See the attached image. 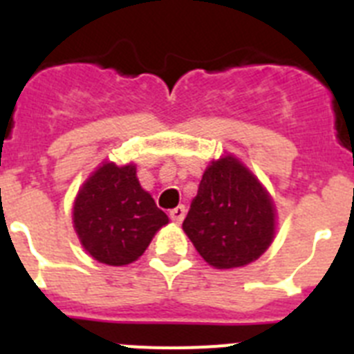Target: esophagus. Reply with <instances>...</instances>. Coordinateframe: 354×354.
Here are the masks:
<instances>
[{"label":"esophagus","instance_id":"1","mask_svg":"<svg viewBox=\"0 0 354 354\" xmlns=\"http://www.w3.org/2000/svg\"><path fill=\"white\" fill-rule=\"evenodd\" d=\"M184 216H186V207L184 205H179V207H175L170 211V220L175 221V223H180L184 220Z\"/></svg>","mask_w":354,"mask_h":354}]
</instances>
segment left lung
Listing matches in <instances>:
<instances>
[{
  "instance_id": "left-lung-1",
  "label": "left lung",
  "mask_w": 354,
  "mask_h": 354,
  "mask_svg": "<svg viewBox=\"0 0 354 354\" xmlns=\"http://www.w3.org/2000/svg\"><path fill=\"white\" fill-rule=\"evenodd\" d=\"M196 252L218 270L257 261L274 234V205L236 158L212 161L183 223Z\"/></svg>"
}]
</instances>
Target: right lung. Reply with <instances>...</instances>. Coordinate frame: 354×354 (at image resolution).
I'll list each match as a JSON object with an SVG mask.
<instances>
[{
	"mask_svg": "<svg viewBox=\"0 0 354 354\" xmlns=\"http://www.w3.org/2000/svg\"><path fill=\"white\" fill-rule=\"evenodd\" d=\"M74 228L95 261L126 266L147 250L168 216L142 189L133 165L106 162L83 184L74 202Z\"/></svg>",
	"mask_w": 354,
	"mask_h": 354,
	"instance_id": "1",
	"label": "right lung"
}]
</instances>
